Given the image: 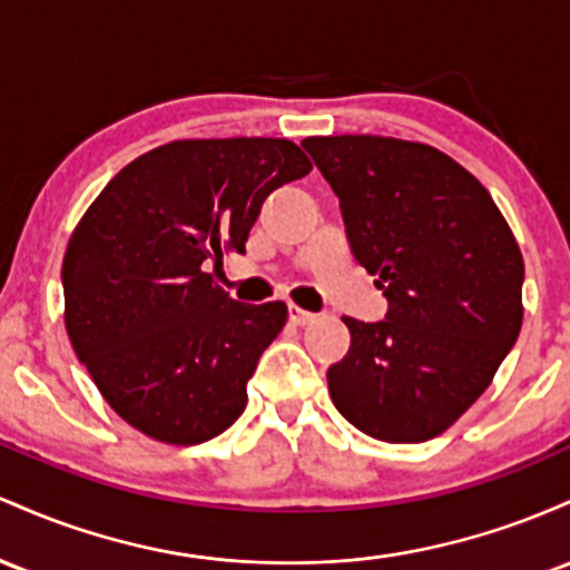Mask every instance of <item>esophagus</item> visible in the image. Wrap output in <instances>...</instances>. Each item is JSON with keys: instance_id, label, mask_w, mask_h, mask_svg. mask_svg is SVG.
<instances>
[{"instance_id": "obj_1", "label": "esophagus", "mask_w": 570, "mask_h": 570, "mask_svg": "<svg viewBox=\"0 0 570 570\" xmlns=\"http://www.w3.org/2000/svg\"><path fill=\"white\" fill-rule=\"evenodd\" d=\"M287 315H291V323H296V325H309V323H315V317H317L315 312H306L298 304L287 306Z\"/></svg>"}]
</instances>
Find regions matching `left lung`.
Masks as SVG:
<instances>
[{
  "label": "left lung",
  "instance_id": "1",
  "mask_svg": "<svg viewBox=\"0 0 570 570\" xmlns=\"http://www.w3.org/2000/svg\"><path fill=\"white\" fill-rule=\"evenodd\" d=\"M302 145L338 196L355 261L390 302L380 323L342 317L350 350L328 368L331 401L371 439L439 436L520 336V245L488 188L436 147L374 134Z\"/></svg>",
  "mask_w": 570,
  "mask_h": 570
}]
</instances>
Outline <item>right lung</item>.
Listing matches in <instances>:
<instances>
[{
  "instance_id": "1",
  "label": "right lung",
  "mask_w": 570,
  "mask_h": 570,
  "mask_svg": "<svg viewBox=\"0 0 570 570\" xmlns=\"http://www.w3.org/2000/svg\"><path fill=\"white\" fill-rule=\"evenodd\" d=\"M291 139H177L134 158L96 196L63 253V325L118 417L164 444L220 436L287 320L239 304L204 272L245 253L261 204L309 175Z\"/></svg>"
}]
</instances>
